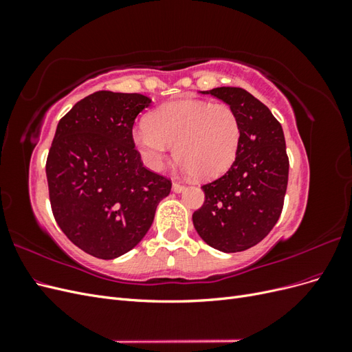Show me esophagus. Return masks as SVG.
<instances>
[{"label":"esophagus","mask_w":352,"mask_h":352,"mask_svg":"<svg viewBox=\"0 0 352 352\" xmlns=\"http://www.w3.org/2000/svg\"><path fill=\"white\" fill-rule=\"evenodd\" d=\"M184 189H185V185H184V184L173 182V190H175V192H182Z\"/></svg>","instance_id":"34e87169"}]
</instances>
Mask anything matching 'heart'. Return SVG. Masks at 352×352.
<instances>
[{
	"label": "heart",
	"instance_id": "obj_1",
	"mask_svg": "<svg viewBox=\"0 0 352 352\" xmlns=\"http://www.w3.org/2000/svg\"><path fill=\"white\" fill-rule=\"evenodd\" d=\"M242 136L241 120L229 104L182 100L160 105L132 132L145 164L163 167L170 146L186 172L199 179L217 177L235 162Z\"/></svg>",
	"mask_w": 352,
	"mask_h": 352
}]
</instances>
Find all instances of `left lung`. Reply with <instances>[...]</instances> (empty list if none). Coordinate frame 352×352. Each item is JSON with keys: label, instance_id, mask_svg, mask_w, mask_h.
Segmentation results:
<instances>
[{"label": "left lung", "instance_id": "left-lung-1", "mask_svg": "<svg viewBox=\"0 0 352 352\" xmlns=\"http://www.w3.org/2000/svg\"><path fill=\"white\" fill-rule=\"evenodd\" d=\"M202 94L236 111L242 136L228 172L202 185L206 199L192 221L210 247L245 251L267 236L280 217L289 173L283 131L272 111L242 88L221 87Z\"/></svg>", "mask_w": 352, "mask_h": 352}]
</instances>
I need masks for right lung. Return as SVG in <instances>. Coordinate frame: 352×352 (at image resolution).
Instances as JSON below:
<instances>
[{
	"label": "right lung",
	"instance_id": "1",
	"mask_svg": "<svg viewBox=\"0 0 352 352\" xmlns=\"http://www.w3.org/2000/svg\"><path fill=\"white\" fill-rule=\"evenodd\" d=\"M142 94L98 91L61 117L47 157L51 210L65 235L89 255L111 260L151 228L172 180L142 164L132 129L150 105Z\"/></svg>",
	"mask_w": 352,
	"mask_h": 352
}]
</instances>
